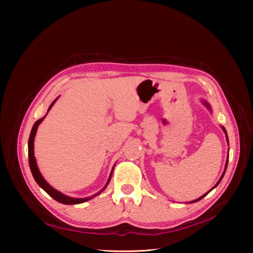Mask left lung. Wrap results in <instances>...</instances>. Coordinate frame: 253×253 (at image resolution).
<instances>
[{
  "label": "left lung",
  "mask_w": 253,
  "mask_h": 253,
  "mask_svg": "<svg viewBox=\"0 0 253 253\" xmlns=\"http://www.w3.org/2000/svg\"><path fill=\"white\" fill-rule=\"evenodd\" d=\"M202 102L204 103V105L206 106V108L211 112V106H210V104L207 102V101H205V100H202ZM221 129L223 130V132H224V134H225V138H227V142L229 143V138H228V134H227V131H225V128L223 127V126H221ZM229 154V153H228ZM228 162H229V155H228V158H227V161H225V166H224V170H223V172H222V174H221V176H220V178L218 179V181L216 182V184L214 185V187L213 188H212L209 192H207V193H205L203 196H201L200 198H198V199H196V200H194V201H191V202H189V203H195V202H198V201H200L201 200V199L202 198H204L206 195H208V193H210L212 190H213V189H215L216 187H217V185H218V183L221 181V179H222V177H223V175H224V173H225V170H227V167H228Z\"/></svg>",
  "instance_id": "obj_1"
}]
</instances>
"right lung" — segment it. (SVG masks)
Here are the masks:
<instances>
[{"mask_svg": "<svg viewBox=\"0 0 253 253\" xmlns=\"http://www.w3.org/2000/svg\"><path fill=\"white\" fill-rule=\"evenodd\" d=\"M57 98H58V97H57ZM57 98L50 104L49 109H48V112L51 110V108L53 106V104L55 103V101L57 100ZM45 117H46V115H45L42 119L38 120V121L34 124V126H33V128H32V131H31V134H30V138H29V163H30V168H31L32 173H33V176H34L35 180L37 181V183H38V184L40 185V187H41L49 196H51L53 199H54L55 201H57V202H59V203H62V204H65V205L81 204V203H84V202L90 200V199H92V198H94V197L98 196L101 192H103V191L105 190V188L108 187V184L110 183L115 165L113 166V169H112V172H111V174H110V176H109V179H108V181H106L104 187H103L98 193H96L95 195H93V196H91V197H87V198H73V197H70V196H66V195L60 193L59 191L55 190L53 187H51V185L46 181V179L43 177V175L41 174V172H40V170H39V168H38V165H37V161H36V158H35V152H34V142H35V136H36V133H37L38 127H39L40 124L42 123V121L45 119Z\"/></svg>", "mask_w": 253, "mask_h": 253, "instance_id": "obj_1", "label": "right lung"}]
</instances>
